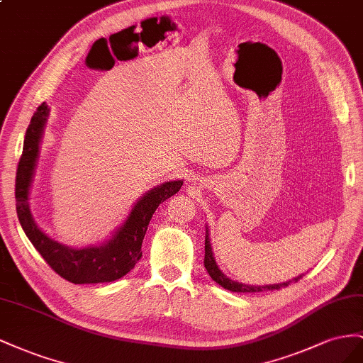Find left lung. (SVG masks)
Masks as SVG:
<instances>
[{"instance_id": "left-lung-1", "label": "left lung", "mask_w": 363, "mask_h": 363, "mask_svg": "<svg viewBox=\"0 0 363 363\" xmlns=\"http://www.w3.org/2000/svg\"><path fill=\"white\" fill-rule=\"evenodd\" d=\"M205 269L208 271L210 277L214 279V281L222 286L226 291H231V292H263V291H278V289L281 287H287L291 283H296L299 277H295L294 279H289L286 283H279V284H266V286H250V284H243L239 281H234V279L228 278L220 269L217 266L216 260H214V255H213V250H211V243H210V234H208V226L205 228V260H203Z\"/></svg>"}]
</instances>
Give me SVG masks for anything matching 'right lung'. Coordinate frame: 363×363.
<instances>
[{"mask_svg": "<svg viewBox=\"0 0 363 363\" xmlns=\"http://www.w3.org/2000/svg\"><path fill=\"white\" fill-rule=\"evenodd\" d=\"M48 113L50 108L43 103L33 113L26 132L24 150L18 164L15 189L19 223L28 240L33 243L36 251L43 255L50 267L69 283L94 284L116 281L135 267L143 255L141 245L153 213L157 211L161 202L181 190L184 181H167L144 193L133 203L128 219L105 243L85 247H71L59 243L36 225L28 203L30 187H32Z\"/></svg>", "mask_w": 363, "mask_h": 363, "instance_id": "add662e5", "label": "right lung"}]
</instances>
